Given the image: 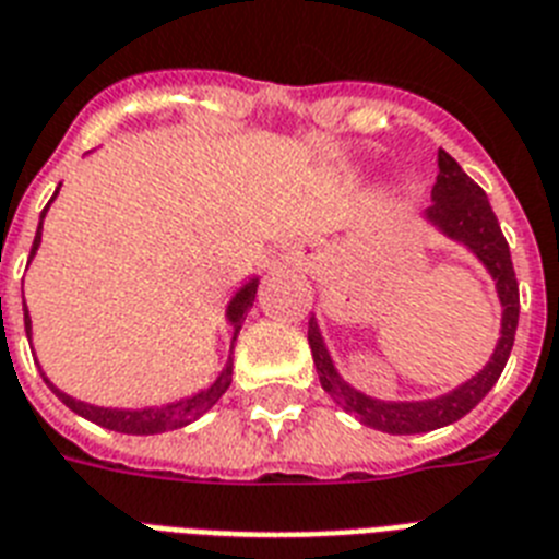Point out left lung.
<instances>
[{"label":"left lung","instance_id":"left-lung-1","mask_svg":"<svg viewBox=\"0 0 559 559\" xmlns=\"http://www.w3.org/2000/svg\"><path fill=\"white\" fill-rule=\"evenodd\" d=\"M425 215L448 238L462 240L488 266V272L497 281V293H500L502 301V335L485 370H479L471 382H465L448 396L430 399V402H379V399L365 396L347 382H342V376L335 373L333 358L324 347L319 324L310 321L307 338H310L312 361H316V370H319L321 388L330 393L335 405L353 413L361 425L384 430V433H428V430L444 428V425H451V421L462 419L465 413L474 411L506 370V361L511 356V347H514L516 321H520V287H516L511 249H508V240L500 229V221L493 215L488 194L462 171L460 163L453 160L444 148H439V175L437 183H433V203H430Z\"/></svg>","mask_w":559,"mask_h":559}]
</instances>
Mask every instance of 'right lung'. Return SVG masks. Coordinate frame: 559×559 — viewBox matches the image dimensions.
Here are the masks:
<instances>
[{"label": "right lung", "instance_id": "add662e5", "mask_svg": "<svg viewBox=\"0 0 559 559\" xmlns=\"http://www.w3.org/2000/svg\"><path fill=\"white\" fill-rule=\"evenodd\" d=\"M45 209H43V215H39V229H36L34 247H31V258H34L36 247H39V238H43ZM255 289H258V281H249L247 287L235 295L233 304H229V310H226V316H229V321H233L235 326L233 347H235V338H238L240 333V326H243V319H247V310L252 307V301H255ZM25 333H28L31 338L28 307H25ZM45 384H51V382L45 379ZM229 384H233V358L226 361L224 373L217 376V382L209 390H201L198 396L186 399V402H175V405H163V407H146V411H108V407H94V405H85V402H76V399L59 393L53 384L51 390L62 399V402H66L68 407H71V411L85 416V419L99 425V428L117 430V433H134V437H148V433H166V430H177V428H183V425H189V421L201 419L203 413H206L209 407L215 405L217 399L224 396L226 390H229Z\"/></svg>", "mask_w": 559, "mask_h": 559}]
</instances>
